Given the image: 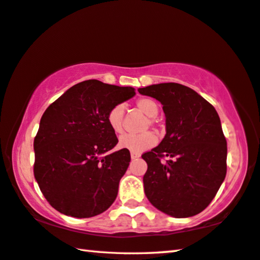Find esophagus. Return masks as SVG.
<instances>
[{
    "label": "esophagus",
    "instance_id": "esophagus-1",
    "mask_svg": "<svg viewBox=\"0 0 260 260\" xmlns=\"http://www.w3.org/2000/svg\"><path fill=\"white\" fill-rule=\"evenodd\" d=\"M140 153H138V152H133V151H132L131 152V158L132 159H136V158H140Z\"/></svg>",
    "mask_w": 260,
    "mask_h": 260
}]
</instances>
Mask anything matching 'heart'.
I'll list each match as a JSON object with an SVG mask.
<instances>
[{"label":"heart","mask_w":260,"mask_h":260,"mask_svg":"<svg viewBox=\"0 0 260 260\" xmlns=\"http://www.w3.org/2000/svg\"><path fill=\"white\" fill-rule=\"evenodd\" d=\"M136 108L140 111H142L144 115L149 117L148 121H146L145 127L155 126V119L153 117L158 115L159 107L157 102L153 101L152 99L143 98L139 99L135 103ZM124 115H125V108L122 105H116L112 107L109 114H108V124L111 127V129L115 133H121L122 128H124ZM157 143V136H155L152 132H144L141 134H124L119 138V146L121 149H126L133 152H143L145 150H149L152 148Z\"/></svg>","instance_id":"b5f03b06"}]
</instances>
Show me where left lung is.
<instances>
[{
  "mask_svg": "<svg viewBox=\"0 0 260 260\" xmlns=\"http://www.w3.org/2000/svg\"><path fill=\"white\" fill-rule=\"evenodd\" d=\"M139 92L161 102L166 116L161 143L142 154L148 164L145 196L173 217L199 214L215 198L228 169L219 116L208 101L182 84L150 85Z\"/></svg>",
  "mask_w": 260,
  "mask_h": 260,
  "instance_id": "left-lung-1",
  "label": "left lung"
}]
</instances>
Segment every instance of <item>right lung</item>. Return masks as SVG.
Here are the masks:
<instances>
[{"label":"right lung","mask_w":260,"mask_h":260,"mask_svg":"<svg viewBox=\"0 0 260 260\" xmlns=\"http://www.w3.org/2000/svg\"><path fill=\"white\" fill-rule=\"evenodd\" d=\"M135 95L89 79L70 87L51 103L34 139V176L49 204L61 214L88 218L115 201L129 151L110 152L118 143L108 124L112 107Z\"/></svg>","instance_id":"right-lung-1"}]
</instances>
